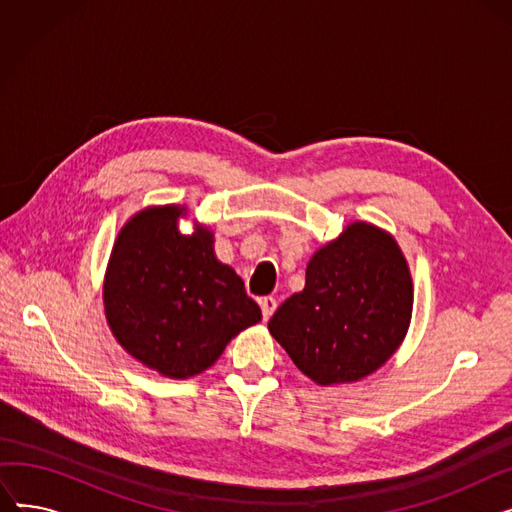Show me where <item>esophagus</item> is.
<instances>
[{
  "instance_id": "34e87169",
  "label": "esophagus",
  "mask_w": 512,
  "mask_h": 512,
  "mask_svg": "<svg viewBox=\"0 0 512 512\" xmlns=\"http://www.w3.org/2000/svg\"><path fill=\"white\" fill-rule=\"evenodd\" d=\"M259 305H261L263 319L267 321V319H270V317L274 315V311H276V307H278V301H276L274 297H263V299L259 301Z\"/></svg>"
}]
</instances>
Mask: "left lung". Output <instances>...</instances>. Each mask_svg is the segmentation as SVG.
Listing matches in <instances>:
<instances>
[{
  "instance_id": "obj_1",
  "label": "left lung",
  "mask_w": 512,
  "mask_h": 512,
  "mask_svg": "<svg viewBox=\"0 0 512 512\" xmlns=\"http://www.w3.org/2000/svg\"><path fill=\"white\" fill-rule=\"evenodd\" d=\"M413 280L396 240L353 222L309 261L305 288L270 319V334L319 386L351 384L380 369L405 340Z\"/></svg>"
}]
</instances>
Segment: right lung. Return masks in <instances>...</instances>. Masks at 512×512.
<instances>
[{
    "label": "right lung",
    "mask_w": 512,
    "mask_h": 512,
    "mask_svg": "<svg viewBox=\"0 0 512 512\" xmlns=\"http://www.w3.org/2000/svg\"><path fill=\"white\" fill-rule=\"evenodd\" d=\"M186 207H147L124 224L103 282L107 324L124 351L174 380L211 367L261 319L245 282L215 259L213 234H182Z\"/></svg>",
    "instance_id": "1"
}]
</instances>
